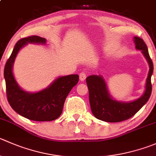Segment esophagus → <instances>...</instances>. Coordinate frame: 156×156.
<instances>
[{
    "mask_svg": "<svg viewBox=\"0 0 156 156\" xmlns=\"http://www.w3.org/2000/svg\"><path fill=\"white\" fill-rule=\"evenodd\" d=\"M86 77H87V75H86V73H84V72H81L79 75V78H80V80L81 81H84V80L86 79Z\"/></svg>",
    "mask_w": 156,
    "mask_h": 156,
    "instance_id": "34e87169",
    "label": "esophagus"
}]
</instances>
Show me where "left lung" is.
I'll use <instances>...</instances> for the list:
<instances>
[{
	"mask_svg": "<svg viewBox=\"0 0 156 156\" xmlns=\"http://www.w3.org/2000/svg\"><path fill=\"white\" fill-rule=\"evenodd\" d=\"M136 49L141 50L149 66L144 94L131 102L115 101L109 94L105 81L101 75H90L86 78L89 90V101L94 116L98 120L110 123L126 120L136 114L148 101L152 93L151 77L153 73V63L149 56L148 48L143 39L135 36Z\"/></svg>",
	"mask_w": 156,
	"mask_h": 156,
	"instance_id": "8db88e82",
	"label": "left lung"
}]
</instances>
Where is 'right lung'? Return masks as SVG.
I'll list each match as a JSON object with an SVG mask.
<instances>
[{"instance_id":"1","label":"right lung","mask_w":156,"mask_h":156,"mask_svg":"<svg viewBox=\"0 0 156 156\" xmlns=\"http://www.w3.org/2000/svg\"><path fill=\"white\" fill-rule=\"evenodd\" d=\"M46 43V39L38 36L23 38L16 43L4 67V76L9 104L18 114L34 121H52L58 118L68 94L79 80L78 75L59 77L49 87L36 93L25 91L18 85L12 69L20 49L28 43Z\"/></svg>"}]
</instances>
